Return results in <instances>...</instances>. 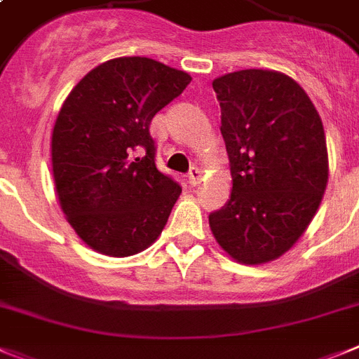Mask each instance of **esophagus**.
I'll return each instance as SVG.
<instances>
[{
  "label": "esophagus",
  "mask_w": 359,
  "mask_h": 359,
  "mask_svg": "<svg viewBox=\"0 0 359 359\" xmlns=\"http://www.w3.org/2000/svg\"><path fill=\"white\" fill-rule=\"evenodd\" d=\"M201 180V168L200 167H192L191 172H189V185L196 187Z\"/></svg>",
  "instance_id": "obj_1"
}]
</instances>
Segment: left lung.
I'll return each instance as SVG.
<instances>
[{
	"label": "left lung",
	"instance_id": "obj_1",
	"mask_svg": "<svg viewBox=\"0 0 359 359\" xmlns=\"http://www.w3.org/2000/svg\"><path fill=\"white\" fill-rule=\"evenodd\" d=\"M231 159L229 203L209 216L234 262H274L307 231L329 182V154L316 107L290 76L247 69L212 81Z\"/></svg>",
	"mask_w": 359,
	"mask_h": 359
}]
</instances>
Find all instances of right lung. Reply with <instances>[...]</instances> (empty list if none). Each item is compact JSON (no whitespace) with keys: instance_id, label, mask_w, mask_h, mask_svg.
Returning <instances> with one entry per match:
<instances>
[{"instance_id":"right-lung-1","label":"right lung","mask_w":359,"mask_h":359,"mask_svg":"<svg viewBox=\"0 0 359 359\" xmlns=\"http://www.w3.org/2000/svg\"><path fill=\"white\" fill-rule=\"evenodd\" d=\"M191 81L150 57H114L63 101L52 128V176L65 219L92 250L134 256L167 225L182 189L156 168L149 127Z\"/></svg>"}]
</instances>
